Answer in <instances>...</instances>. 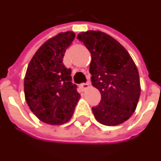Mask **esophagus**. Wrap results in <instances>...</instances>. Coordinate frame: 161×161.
Segmentation results:
<instances>
[{"mask_svg": "<svg viewBox=\"0 0 161 161\" xmlns=\"http://www.w3.org/2000/svg\"><path fill=\"white\" fill-rule=\"evenodd\" d=\"M80 87L83 89V90H86V89L90 87V84H88V83H85V84H81Z\"/></svg>", "mask_w": 161, "mask_h": 161, "instance_id": "esophagus-1", "label": "esophagus"}]
</instances>
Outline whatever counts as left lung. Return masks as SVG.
Returning a JSON list of instances; mask_svg holds the SVG:
<instances>
[{
    "mask_svg": "<svg viewBox=\"0 0 161 161\" xmlns=\"http://www.w3.org/2000/svg\"><path fill=\"white\" fill-rule=\"evenodd\" d=\"M92 55L90 73L92 85L101 100L92 107L99 123L113 126L124 123L135 112L140 96L138 69L128 51L118 41L101 31L77 35Z\"/></svg>",
    "mask_w": 161,
    "mask_h": 161,
    "instance_id": "obj_1",
    "label": "left lung"
}]
</instances>
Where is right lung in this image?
<instances>
[{
    "instance_id": "1",
    "label": "right lung",
    "mask_w": 161,
    "mask_h": 161,
    "mask_svg": "<svg viewBox=\"0 0 161 161\" xmlns=\"http://www.w3.org/2000/svg\"><path fill=\"white\" fill-rule=\"evenodd\" d=\"M75 33H59L46 41L34 55L24 78V94L31 112L49 125H62L72 117L80 98L72 84L71 69L63 63Z\"/></svg>"
}]
</instances>
